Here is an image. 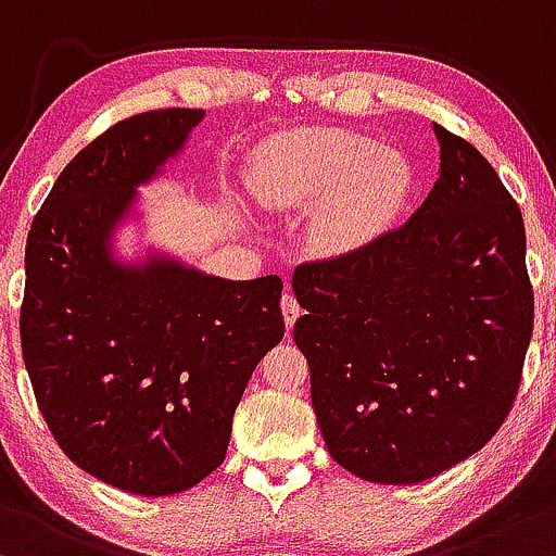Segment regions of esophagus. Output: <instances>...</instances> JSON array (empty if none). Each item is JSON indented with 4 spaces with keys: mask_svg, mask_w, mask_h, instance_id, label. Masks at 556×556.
<instances>
[{
    "mask_svg": "<svg viewBox=\"0 0 556 556\" xmlns=\"http://www.w3.org/2000/svg\"><path fill=\"white\" fill-rule=\"evenodd\" d=\"M280 309H283V320H286V328H294V323L299 320V315H302V307H299L296 296L291 294V291H286L283 299H280Z\"/></svg>",
    "mask_w": 556,
    "mask_h": 556,
    "instance_id": "34e87169",
    "label": "esophagus"
}]
</instances>
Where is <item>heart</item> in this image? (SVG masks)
Segmentation results:
<instances>
[{
    "label": "heart",
    "instance_id": "1",
    "mask_svg": "<svg viewBox=\"0 0 556 556\" xmlns=\"http://www.w3.org/2000/svg\"><path fill=\"white\" fill-rule=\"evenodd\" d=\"M415 170L407 154L362 134L312 128L280 136L254 157L249 191L267 212L309 210L307 244L349 257L383 239L407 207Z\"/></svg>",
    "mask_w": 556,
    "mask_h": 556
}]
</instances>
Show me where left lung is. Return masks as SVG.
Here are the masks:
<instances>
[{"label":"left lung","mask_w":556,"mask_h":556,"mask_svg":"<svg viewBox=\"0 0 556 556\" xmlns=\"http://www.w3.org/2000/svg\"><path fill=\"white\" fill-rule=\"evenodd\" d=\"M433 134L441 167L420 210L365 252L291 276L330 457L386 485L439 476L494 439L533 333L520 207L472 143Z\"/></svg>","instance_id":"1"}]
</instances>
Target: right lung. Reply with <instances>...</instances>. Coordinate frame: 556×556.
Masks as SVG:
<instances>
[{
	"label": "right lung",
	"mask_w": 556,
	"mask_h": 556,
	"mask_svg": "<svg viewBox=\"0 0 556 556\" xmlns=\"http://www.w3.org/2000/svg\"><path fill=\"white\" fill-rule=\"evenodd\" d=\"M202 117L152 110L104 130L60 173L26 244L21 344L36 404L80 470L139 496L178 494L223 465L241 394L286 328L278 276L115 257L136 189Z\"/></svg>",
	"instance_id": "right-lung-1"
}]
</instances>
